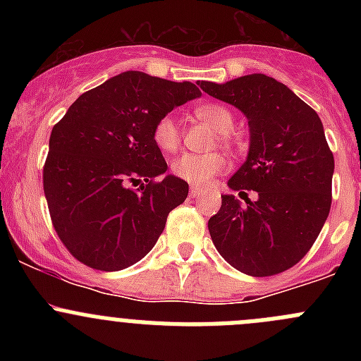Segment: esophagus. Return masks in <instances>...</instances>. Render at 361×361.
Wrapping results in <instances>:
<instances>
[{"label": "esophagus", "instance_id": "1", "mask_svg": "<svg viewBox=\"0 0 361 361\" xmlns=\"http://www.w3.org/2000/svg\"><path fill=\"white\" fill-rule=\"evenodd\" d=\"M202 194V190L201 188H197V187H190V197H199V195Z\"/></svg>", "mask_w": 361, "mask_h": 361}]
</instances>
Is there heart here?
<instances>
[{"label": "heart", "mask_w": 361, "mask_h": 361, "mask_svg": "<svg viewBox=\"0 0 361 361\" xmlns=\"http://www.w3.org/2000/svg\"><path fill=\"white\" fill-rule=\"evenodd\" d=\"M195 115H197V118L207 122L221 134V145L231 147L232 140L228 133L234 127V115H232L231 110H227L221 104L207 103L195 108ZM154 143L157 145L159 150L164 152V154H171V152H174L180 147L181 133L174 116L166 115L155 123ZM225 166H227V162H225L221 154H185L171 162V173L176 178H180V180L194 185V187H204V185L211 183L225 169Z\"/></svg>", "instance_id": "1"}]
</instances>
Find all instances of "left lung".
<instances>
[{"instance_id": "8db88e82", "label": "left lung", "mask_w": 361, "mask_h": 361, "mask_svg": "<svg viewBox=\"0 0 361 361\" xmlns=\"http://www.w3.org/2000/svg\"><path fill=\"white\" fill-rule=\"evenodd\" d=\"M199 85L239 108L250 126L248 159L228 180L246 206L221 195L220 211L207 221L211 239L238 271L279 274L305 257L330 213L334 154L322 120L285 83L262 73Z\"/></svg>"}]
</instances>
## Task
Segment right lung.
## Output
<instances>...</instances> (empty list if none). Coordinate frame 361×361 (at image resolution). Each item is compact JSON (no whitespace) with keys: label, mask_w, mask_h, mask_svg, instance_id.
Returning <instances> with one entry per match:
<instances>
[{"label":"right lung","mask_w":361,"mask_h":361,"mask_svg":"<svg viewBox=\"0 0 361 361\" xmlns=\"http://www.w3.org/2000/svg\"><path fill=\"white\" fill-rule=\"evenodd\" d=\"M199 96L190 82L126 71L82 94L54 126L43 190L54 228L76 260L122 271L154 248L167 214L188 195L187 181L157 180L167 164L154 127Z\"/></svg>","instance_id":"add662e5"}]
</instances>
